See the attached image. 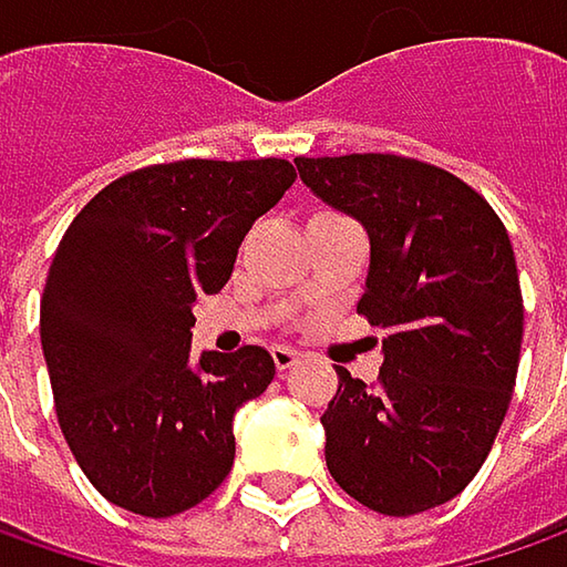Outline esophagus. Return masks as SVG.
I'll return each instance as SVG.
<instances>
[{
  "label": "esophagus",
  "instance_id": "1",
  "mask_svg": "<svg viewBox=\"0 0 567 567\" xmlns=\"http://www.w3.org/2000/svg\"><path fill=\"white\" fill-rule=\"evenodd\" d=\"M270 358H274V368H277V371H290V368L300 361V354H297L293 348H287V344L270 348Z\"/></svg>",
  "mask_w": 567,
  "mask_h": 567
}]
</instances>
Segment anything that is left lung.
<instances>
[{
  "instance_id": "1",
  "label": "left lung",
  "mask_w": 567,
  "mask_h": 567,
  "mask_svg": "<svg viewBox=\"0 0 567 567\" xmlns=\"http://www.w3.org/2000/svg\"><path fill=\"white\" fill-rule=\"evenodd\" d=\"M297 171L368 231L358 312L386 329L378 384L336 368L322 413L329 474L386 516L449 504L484 465L516 384L523 297L504 223L423 161L297 157Z\"/></svg>"
}]
</instances>
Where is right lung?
Segmentation results:
<instances>
[{
    "mask_svg": "<svg viewBox=\"0 0 567 567\" xmlns=\"http://www.w3.org/2000/svg\"><path fill=\"white\" fill-rule=\"evenodd\" d=\"M290 161H177L125 174L70 223L41 297L63 439L109 504L174 516L235 462V413L274 381L261 344L193 358V306L219 293Z\"/></svg>",
    "mask_w": 567,
    "mask_h": 567,
    "instance_id": "1",
    "label": "right lung"
}]
</instances>
